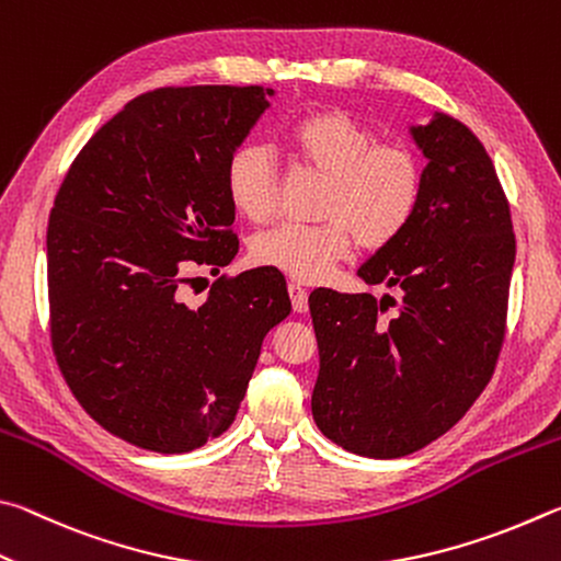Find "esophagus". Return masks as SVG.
<instances>
[{
  "instance_id": "obj_1",
  "label": "esophagus",
  "mask_w": 561,
  "mask_h": 561,
  "mask_svg": "<svg viewBox=\"0 0 561 561\" xmlns=\"http://www.w3.org/2000/svg\"><path fill=\"white\" fill-rule=\"evenodd\" d=\"M290 293V302H293V310L296 312H306L308 310V290L300 288L298 283H290L288 286Z\"/></svg>"
}]
</instances>
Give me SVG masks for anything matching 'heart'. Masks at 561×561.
Segmentation results:
<instances>
[{"label":"heart","mask_w":561,"mask_h":561,"mask_svg":"<svg viewBox=\"0 0 561 561\" xmlns=\"http://www.w3.org/2000/svg\"><path fill=\"white\" fill-rule=\"evenodd\" d=\"M290 145L306 170L328 180L320 226H280L255 236L251 259L300 283H320L350 259L355 243L381 251L399 241L424 202L426 167L416 150L379 142L369 125L347 111L302 117ZM226 192L253 224H268L280 209V182L271 152L243 145L226 164Z\"/></svg>","instance_id":"heart-1"}]
</instances>
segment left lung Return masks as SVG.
I'll return each instance as SVG.
<instances>
[{
    "label": "left lung",
    "instance_id": "8db88e82",
    "mask_svg": "<svg viewBox=\"0 0 561 561\" xmlns=\"http://www.w3.org/2000/svg\"><path fill=\"white\" fill-rule=\"evenodd\" d=\"M411 133L428 157L424 202L359 268L399 300L328 288L308 300L320 347L312 419L365 458L416 454L454 428L493 379L507 330L515 231L493 160L448 115Z\"/></svg>",
    "mask_w": 561,
    "mask_h": 561
}]
</instances>
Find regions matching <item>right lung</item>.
Wrapping results in <instances>:
<instances>
[{"mask_svg":"<svg viewBox=\"0 0 561 561\" xmlns=\"http://www.w3.org/2000/svg\"><path fill=\"white\" fill-rule=\"evenodd\" d=\"M273 91L157 88L107 121L48 214V332L68 389L137 448L190 454L233 424L263 337L290 316L275 268L221 275L199 308L196 268L239 251L226 164Z\"/></svg>","mask_w":561,"mask_h":561,"instance_id":"right-lung-1","label":"right lung"}]
</instances>
